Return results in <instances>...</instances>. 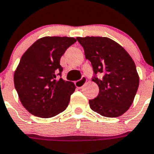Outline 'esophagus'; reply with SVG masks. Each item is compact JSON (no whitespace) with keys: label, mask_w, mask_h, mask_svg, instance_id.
<instances>
[{"label":"esophagus","mask_w":154,"mask_h":154,"mask_svg":"<svg viewBox=\"0 0 154 154\" xmlns=\"http://www.w3.org/2000/svg\"><path fill=\"white\" fill-rule=\"evenodd\" d=\"M86 81H87V79H86V77L85 76H82L81 79L75 82V85H76V87L79 88H83L84 85L86 84Z\"/></svg>","instance_id":"34e87169"}]
</instances>
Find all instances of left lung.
Instances as JSON below:
<instances>
[{
  "instance_id": "1",
  "label": "left lung",
  "mask_w": 154,
  "mask_h": 154,
  "mask_svg": "<svg viewBox=\"0 0 154 154\" xmlns=\"http://www.w3.org/2000/svg\"><path fill=\"white\" fill-rule=\"evenodd\" d=\"M91 62L99 95L89 100L91 109L103 117L121 116L132 104L139 85L133 59L123 47L108 37H77ZM97 75H99L98 78Z\"/></svg>"
}]
</instances>
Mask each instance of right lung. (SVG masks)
Segmentation results:
<instances>
[{
  "instance_id": "1",
  "label": "right lung",
  "mask_w": 154,
  "mask_h": 154,
  "mask_svg": "<svg viewBox=\"0 0 154 154\" xmlns=\"http://www.w3.org/2000/svg\"><path fill=\"white\" fill-rule=\"evenodd\" d=\"M77 40L45 37L37 40L22 56L14 74L15 90L31 114L42 118L56 116L66 109L75 85L61 77L60 59ZM58 75L60 78H56Z\"/></svg>"
}]
</instances>
